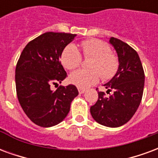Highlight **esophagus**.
<instances>
[{
  "instance_id": "esophagus-1",
  "label": "esophagus",
  "mask_w": 158,
  "mask_h": 158,
  "mask_svg": "<svg viewBox=\"0 0 158 158\" xmlns=\"http://www.w3.org/2000/svg\"><path fill=\"white\" fill-rule=\"evenodd\" d=\"M78 90H79V94H83L85 92V89H83V88H78Z\"/></svg>"
}]
</instances>
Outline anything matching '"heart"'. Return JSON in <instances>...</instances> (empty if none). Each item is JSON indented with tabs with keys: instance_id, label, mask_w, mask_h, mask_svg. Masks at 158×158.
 Listing matches in <instances>:
<instances>
[{
	"instance_id": "1",
	"label": "heart",
	"mask_w": 158,
	"mask_h": 158,
	"mask_svg": "<svg viewBox=\"0 0 158 158\" xmlns=\"http://www.w3.org/2000/svg\"><path fill=\"white\" fill-rule=\"evenodd\" d=\"M85 57H93L89 69H80L69 76V81L79 88H87L98 82L102 76L106 80L116 74L118 69V58L110 52L107 44L99 40H85L80 45ZM82 56L74 45H69L62 51L61 62L68 70H74L81 64Z\"/></svg>"
}]
</instances>
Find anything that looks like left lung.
Listing matches in <instances>:
<instances>
[{
    "mask_svg": "<svg viewBox=\"0 0 158 158\" xmlns=\"http://www.w3.org/2000/svg\"><path fill=\"white\" fill-rule=\"evenodd\" d=\"M118 57L119 67L116 74L104 85L106 93L112 89L113 95L105 97L98 91V100L90 106L91 116L102 125L117 128L131 119L141 102L145 84V73L138 53L127 43L111 37Z\"/></svg>",
    "mask_w": 158,
    "mask_h": 158,
    "instance_id": "1",
    "label": "left lung"
}]
</instances>
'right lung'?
I'll use <instances>...</instances> for the list:
<instances>
[{
  "label": "right lung",
  "instance_id": "add662e5",
  "mask_svg": "<svg viewBox=\"0 0 158 158\" xmlns=\"http://www.w3.org/2000/svg\"><path fill=\"white\" fill-rule=\"evenodd\" d=\"M76 35L46 32L29 42L20 55L15 71L16 90L23 112L40 127L56 125L65 118L72 101L79 95L73 85H57L67 77L60 62L62 51Z\"/></svg>",
  "mask_w": 158,
  "mask_h": 158
}]
</instances>
